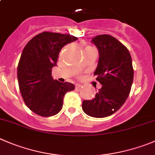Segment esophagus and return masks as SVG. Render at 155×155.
Returning a JSON list of instances; mask_svg holds the SVG:
<instances>
[{
  "label": "esophagus",
  "mask_w": 155,
  "mask_h": 155,
  "mask_svg": "<svg viewBox=\"0 0 155 155\" xmlns=\"http://www.w3.org/2000/svg\"><path fill=\"white\" fill-rule=\"evenodd\" d=\"M81 86L82 85L80 84H75V87L76 88H80Z\"/></svg>",
  "instance_id": "obj_1"
}]
</instances>
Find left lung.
Returning <instances> with one entry per match:
<instances>
[{
    "label": "left lung",
    "mask_w": 155,
    "mask_h": 155,
    "mask_svg": "<svg viewBox=\"0 0 155 155\" xmlns=\"http://www.w3.org/2000/svg\"><path fill=\"white\" fill-rule=\"evenodd\" d=\"M100 53L94 74L102 84L95 97L84 101L82 109L88 116L104 118L116 113L126 102L133 81L132 57L128 48L110 35L92 39Z\"/></svg>",
    "instance_id": "obj_1"
}]
</instances>
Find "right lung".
I'll use <instances>...</instances> for the list:
<instances>
[{
    "label": "right lung",
    "instance_id": "add662e5",
    "mask_svg": "<svg viewBox=\"0 0 155 155\" xmlns=\"http://www.w3.org/2000/svg\"><path fill=\"white\" fill-rule=\"evenodd\" d=\"M77 39L72 35L43 32L23 48L17 66L19 87L25 104L36 114L48 117L59 113L65 94L74 90L73 84L53 80L51 68L61 48Z\"/></svg>",
    "mask_w": 155,
    "mask_h": 155
}]
</instances>
